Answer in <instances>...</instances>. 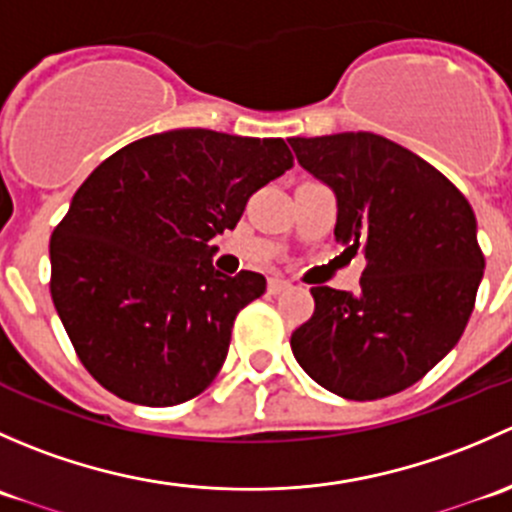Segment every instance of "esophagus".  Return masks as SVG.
Here are the masks:
<instances>
[{"instance_id":"34e87169","label":"esophagus","mask_w":512,"mask_h":512,"mask_svg":"<svg viewBox=\"0 0 512 512\" xmlns=\"http://www.w3.org/2000/svg\"><path fill=\"white\" fill-rule=\"evenodd\" d=\"M287 287L289 282L282 280V277H270V282H267V292L270 294H282Z\"/></svg>"}]
</instances>
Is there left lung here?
Masks as SVG:
<instances>
[{
    "label": "left lung",
    "mask_w": 512,
    "mask_h": 512,
    "mask_svg": "<svg viewBox=\"0 0 512 512\" xmlns=\"http://www.w3.org/2000/svg\"><path fill=\"white\" fill-rule=\"evenodd\" d=\"M337 195L334 237L364 252L359 292L314 287L292 354L332 394L374 401L426 376L461 339L485 257L466 195L409 148L376 133L289 138Z\"/></svg>",
    "instance_id": "obj_1"
}]
</instances>
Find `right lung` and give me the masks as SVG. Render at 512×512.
I'll return each mask as SVG.
<instances>
[{"instance_id": "obj_1", "label": "right lung", "mask_w": 512, "mask_h": 512, "mask_svg": "<svg viewBox=\"0 0 512 512\" xmlns=\"http://www.w3.org/2000/svg\"><path fill=\"white\" fill-rule=\"evenodd\" d=\"M282 138L178 128L128 143L76 190L49 242L51 299L103 389L143 406L203 394L265 277L220 275L208 245L292 168Z\"/></svg>"}]
</instances>
